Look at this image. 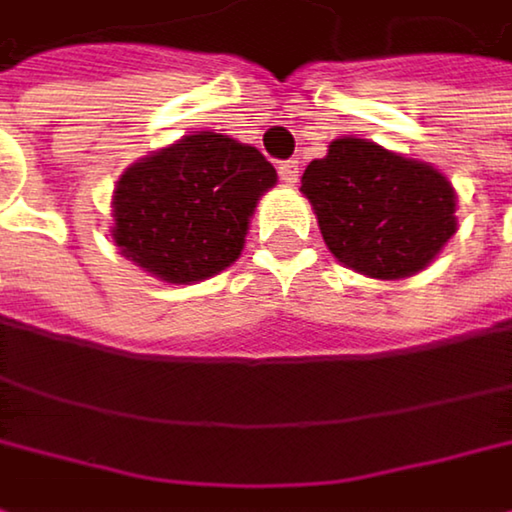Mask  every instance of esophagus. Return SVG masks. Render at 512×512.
<instances>
[{"label":"esophagus","instance_id":"esophagus-1","mask_svg":"<svg viewBox=\"0 0 512 512\" xmlns=\"http://www.w3.org/2000/svg\"><path fill=\"white\" fill-rule=\"evenodd\" d=\"M279 178L285 181V185H297V178H300L297 160H282L279 163Z\"/></svg>","mask_w":512,"mask_h":512}]
</instances>
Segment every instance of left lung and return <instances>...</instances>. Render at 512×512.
Returning a JSON list of instances; mask_svg holds the SVG:
<instances>
[{"label":"left lung","mask_w":512,"mask_h":512,"mask_svg":"<svg viewBox=\"0 0 512 512\" xmlns=\"http://www.w3.org/2000/svg\"><path fill=\"white\" fill-rule=\"evenodd\" d=\"M300 191L334 258L370 279L416 276L458 230L446 175L367 139H334Z\"/></svg>","instance_id":"obj_1"}]
</instances>
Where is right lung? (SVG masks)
<instances>
[{
  "label": "right lung",
  "instance_id": "1",
  "mask_svg": "<svg viewBox=\"0 0 512 512\" xmlns=\"http://www.w3.org/2000/svg\"><path fill=\"white\" fill-rule=\"evenodd\" d=\"M273 163L221 133H194L133 163L115 185L112 239L145 273L191 285L230 267Z\"/></svg>",
  "mask_w": 512,
  "mask_h": 512
}]
</instances>
